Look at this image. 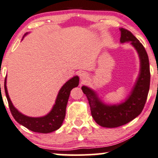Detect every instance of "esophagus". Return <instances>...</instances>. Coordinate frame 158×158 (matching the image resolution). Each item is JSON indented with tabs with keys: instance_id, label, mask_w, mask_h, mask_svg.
<instances>
[{
	"instance_id": "1",
	"label": "esophagus",
	"mask_w": 158,
	"mask_h": 158,
	"mask_svg": "<svg viewBox=\"0 0 158 158\" xmlns=\"http://www.w3.org/2000/svg\"><path fill=\"white\" fill-rule=\"evenodd\" d=\"M88 75H87L86 73H81V74H80V78H81V81H83V82H84V81L86 80L87 78H88Z\"/></svg>"
}]
</instances>
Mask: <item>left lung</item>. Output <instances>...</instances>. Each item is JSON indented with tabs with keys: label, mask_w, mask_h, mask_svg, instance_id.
<instances>
[{
	"label": "left lung",
	"mask_w": 158,
	"mask_h": 158,
	"mask_svg": "<svg viewBox=\"0 0 158 158\" xmlns=\"http://www.w3.org/2000/svg\"><path fill=\"white\" fill-rule=\"evenodd\" d=\"M120 42H130L139 54L140 59L139 75L129 96L124 102L116 105H108L102 102L97 93L88 86L81 89L87 97L91 116L99 125L114 128L124 125L137 117L143 110L147 101L150 85V69L149 58L144 47L131 32L119 28Z\"/></svg>",
	"instance_id": "obj_1"
}]
</instances>
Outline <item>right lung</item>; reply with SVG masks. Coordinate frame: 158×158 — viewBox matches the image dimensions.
Listing matches in <instances>:
<instances>
[{
	"mask_svg": "<svg viewBox=\"0 0 158 158\" xmlns=\"http://www.w3.org/2000/svg\"><path fill=\"white\" fill-rule=\"evenodd\" d=\"M28 34V33H26L24 36ZM78 84L79 77L77 75L74 76L67 82L64 83L58 91L55 104L53 105L51 110L45 116H41V117H30V116H25L19 112L13 106L8 94L6 77L5 78L4 89L9 108L15 119L21 125L24 126L25 127L28 128V130L35 133H49L56 131L61 127L65 118L66 108H67L68 100H69L70 91L73 88L77 87Z\"/></svg>",
	"mask_w": 158,
	"mask_h": 158,
	"instance_id": "1",
	"label": "right lung"
}]
</instances>
